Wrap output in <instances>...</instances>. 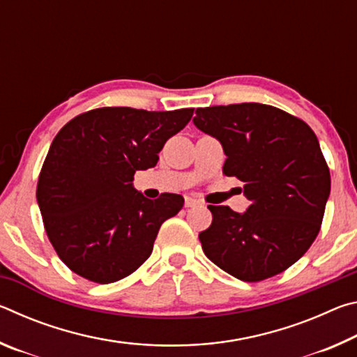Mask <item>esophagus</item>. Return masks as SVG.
<instances>
[{"mask_svg": "<svg viewBox=\"0 0 357 357\" xmlns=\"http://www.w3.org/2000/svg\"><path fill=\"white\" fill-rule=\"evenodd\" d=\"M185 208H195L198 204H202L200 202L197 200V198H192V197H185Z\"/></svg>", "mask_w": 357, "mask_h": 357, "instance_id": "esophagus-1", "label": "esophagus"}]
</instances>
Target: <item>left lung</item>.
I'll list each match as a JSON object with an SVG mask.
<instances>
[{
    "mask_svg": "<svg viewBox=\"0 0 357 357\" xmlns=\"http://www.w3.org/2000/svg\"><path fill=\"white\" fill-rule=\"evenodd\" d=\"M193 124L217 138L223 173L244 183L245 213L208 206L213 223L198 238L204 255L229 275L259 282L288 269L321 227L331 174L304 121L273 105L197 108Z\"/></svg>",
    "mask_w": 357,
    "mask_h": 357,
    "instance_id": "obj_1",
    "label": "left lung"
}]
</instances>
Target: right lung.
I'll return each instance as SVG.
<instances>
[{
    "instance_id": "add662e5",
    "label": "right lung",
    "mask_w": 357,
    "mask_h": 357,
    "mask_svg": "<svg viewBox=\"0 0 357 357\" xmlns=\"http://www.w3.org/2000/svg\"><path fill=\"white\" fill-rule=\"evenodd\" d=\"M193 108L148 112L104 107L82 113L58 132L38 181L47 236L75 274L112 283L149 258L162 223L184 198L162 193L149 200L134 174L155 167L168 138L185 128Z\"/></svg>"
}]
</instances>
